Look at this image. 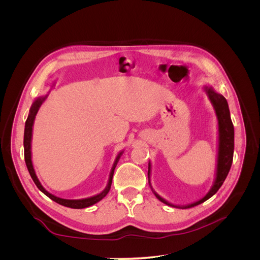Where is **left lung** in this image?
Returning <instances> with one entry per match:
<instances>
[{
	"mask_svg": "<svg viewBox=\"0 0 260 260\" xmlns=\"http://www.w3.org/2000/svg\"><path fill=\"white\" fill-rule=\"evenodd\" d=\"M204 90H205L210 103L212 104V106H214L217 119H218V154H217L216 177L209 192L204 196L203 199H201L198 202H194L192 204H187V205H181V206L174 205V204H171L168 201L162 199L160 195H158L153 190L152 184H151V162H148L147 176H148L149 186H151L152 191L157 199L171 207L186 209V208L198 206L200 204L210 199L212 195H215L217 193L220 186H221L222 183L224 182V180L228 174H229L231 165H232L233 151H234V128H233V123L230 117L229 105H228V102L224 99V96L221 95V94L217 93L214 89H212V86L205 85L204 86Z\"/></svg>",
	"mask_w": 260,
	"mask_h": 260,
	"instance_id": "obj_1",
	"label": "left lung"
}]
</instances>
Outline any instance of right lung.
Listing matches in <instances>:
<instances>
[{
  "label": "right lung",
  "instance_id": "add662e5",
  "mask_svg": "<svg viewBox=\"0 0 260 260\" xmlns=\"http://www.w3.org/2000/svg\"><path fill=\"white\" fill-rule=\"evenodd\" d=\"M48 95H49V94H46L45 96H40V98H38V99L35 100L32 105H31V107H30L29 115H28V118H27V120H26L25 133H23V148H25V161H26V165H27L28 171H29L31 178H32L34 182L36 183V185L38 186L39 190H40L42 193H44L52 201L59 204V205L66 206V207H69V208H75V209H81V208L92 206V205H94V204H96L98 202H100L102 199H104L105 196L107 195V193L109 192V190H111L114 171H115V168L117 166L118 161H119V158H120V156L122 155L123 151H121L119 154L117 155L116 159L114 161L113 167H112V170H111V174H109L107 185H106V187L101 193L94 195V196H91V198L81 199V200H66V199L57 198V196H55V195L51 194L50 192L46 191L45 188L42 186V184L40 183V181H39V179H38V177L36 175L35 168H34L32 160H31V140H32V129H34V122H35V119H36V116L38 114L39 108L41 107V105L43 104V102L45 101V99L48 98Z\"/></svg>",
  "mask_w": 260,
  "mask_h": 260
}]
</instances>
